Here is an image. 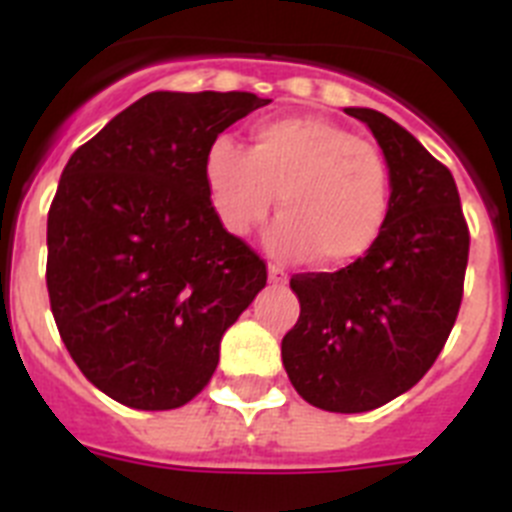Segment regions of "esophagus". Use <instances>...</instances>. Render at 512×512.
I'll return each mask as SVG.
<instances>
[{"mask_svg":"<svg viewBox=\"0 0 512 512\" xmlns=\"http://www.w3.org/2000/svg\"><path fill=\"white\" fill-rule=\"evenodd\" d=\"M269 281H271V284H274V287H284V284H287V281H289V276H287V271L281 269V266L271 264L269 266Z\"/></svg>","mask_w":512,"mask_h":512,"instance_id":"34e87169","label":"esophagus"}]
</instances>
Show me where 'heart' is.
<instances>
[{"instance_id":"obj_1","label":"heart","mask_w":512,"mask_h":512,"mask_svg":"<svg viewBox=\"0 0 512 512\" xmlns=\"http://www.w3.org/2000/svg\"><path fill=\"white\" fill-rule=\"evenodd\" d=\"M205 185L233 236L264 223L279 192L284 215L269 231V248L322 266L363 259L391 213V170L378 144L325 116L261 121L248 149L218 137L205 154Z\"/></svg>"}]
</instances>
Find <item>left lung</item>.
I'll use <instances>...</instances> for the list:
<instances>
[{
  "label": "left lung",
  "instance_id": "obj_1",
  "mask_svg": "<svg viewBox=\"0 0 512 512\" xmlns=\"http://www.w3.org/2000/svg\"><path fill=\"white\" fill-rule=\"evenodd\" d=\"M381 144L391 213L363 259L340 271L294 274L299 320L281 360L317 409L360 414L409 391L442 353L464 292L470 228L452 172L373 109H345Z\"/></svg>",
  "mask_w": 512,
  "mask_h": 512
}]
</instances>
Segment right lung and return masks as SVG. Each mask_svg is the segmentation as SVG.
<instances>
[{
	"instance_id": "1",
	"label": "right lung",
	"mask_w": 512,
	"mask_h": 512,
	"mask_svg": "<svg viewBox=\"0 0 512 512\" xmlns=\"http://www.w3.org/2000/svg\"><path fill=\"white\" fill-rule=\"evenodd\" d=\"M269 98L154 91L70 154L48 213V294L70 358L114 401L180 409L218 365L220 337L266 287L228 233L205 154Z\"/></svg>"
}]
</instances>
